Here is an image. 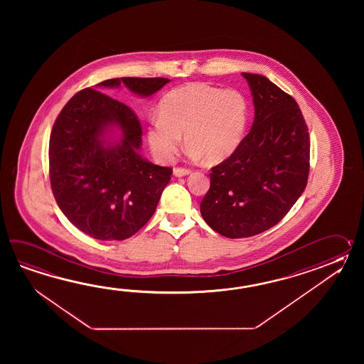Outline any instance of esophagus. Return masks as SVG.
Instances as JSON below:
<instances>
[{
  "label": "esophagus",
  "mask_w": 364,
  "mask_h": 364,
  "mask_svg": "<svg viewBox=\"0 0 364 364\" xmlns=\"http://www.w3.org/2000/svg\"><path fill=\"white\" fill-rule=\"evenodd\" d=\"M173 173H174L176 177H185V176H188V174L191 173V171L187 169V168H176V169L173 171Z\"/></svg>",
  "instance_id": "34e87169"
}]
</instances>
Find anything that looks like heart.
Listing matches in <instances>:
<instances>
[{
  "instance_id": "heart-1",
  "label": "heart",
  "mask_w": 364,
  "mask_h": 364,
  "mask_svg": "<svg viewBox=\"0 0 364 364\" xmlns=\"http://www.w3.org/2000/svg\"><path fill=\"white\" fill-rule=\"evenodd\" d=\"M250 118L248 101L235 90L208 83H188L174 88L160 101L159 116L148 121L147 141L152 154L171 163L185 134L193 159L224 161L240 147Z\"/></svg>"
}]
</instances>
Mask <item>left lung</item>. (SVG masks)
<instances>
[{
  "instance_id": "8db88e82",
  "label": "left lung",
  "mask_w": 364,
  "mask_h": 364,
  "mask_svg": "<svg viewBox=\"0 0 364 364\" xmlns=\"http://www.w3.org/2000/svg\"><path fill=\"white\" fill-rule=\"evenodd\" d=\"M242 75L252 95L254 124L237 151L212 168L200 203L204 221L228 238L279 224L309 179V129L296 101L264 75Z\"/></svg>"
}]
</instances>
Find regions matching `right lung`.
I'll return each instance as SVG.
<instances>
[{
  "label": "right lung",
  "mask_w": 364,
  "mask_h": 364,
  "mask_svg": "<svg viewBox=\"0 0 364 364\" xmlns=\"http://www.w3.org/2000/svg\"><path fill=\"white\" fill-rule=\"evenodd\" d=\"M169 82L116 77L96 87L124 85L149 97ZM140 149L139 119L124 102L85 88L63 107L49 140L50 186L62 213L80 232L95 240H124L155 213L173 171L148 161Z\"/></svg>",
  "instance_id": "right-lung-1"
}]
</instances>
